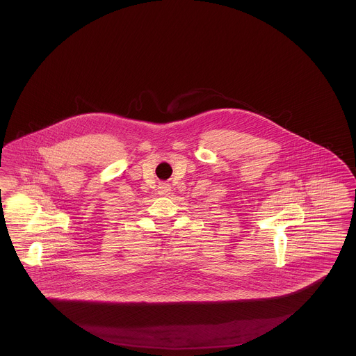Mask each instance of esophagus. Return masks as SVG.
I'll return each instance as SVG.
<instances>
[{
  "mask_svg": "<svg viewBox=\"0 0 356 356\" xmlns=\"http://www.w3.org/2000/svg\"><path fill=\"white\" fill-rule=\"evenodd\" d=\"M159 193L160 195H170V186L168 184H161V186H159Z\"/></svg>",
  "mask_w": 356,
  "mask_h": 356,
  "instance_id": "34e87169",
  "label": "esophagus"
}]
</instances>
